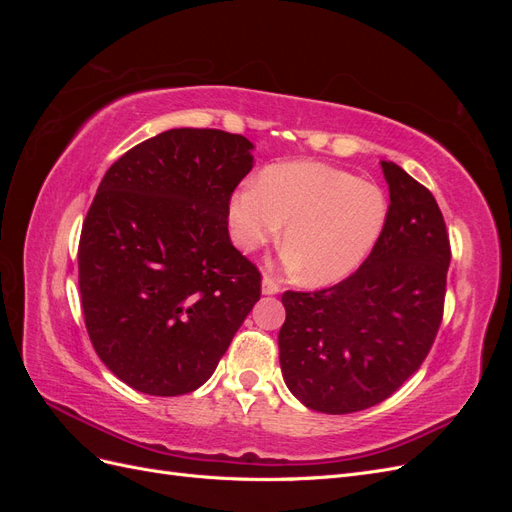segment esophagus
I'll list each match as a JSON object with an SVG mask.
<instances>
[{
	"instance_id": "obj_1",
	"label": "esophagus",
	"mask_w": 512,
	"mask_h": 512,
	"mask_svg": "<svg viewBox=\"0 0 512 512\" xmlns=\"http://www.w3.org/2000/svg\"><path fill=\"white\" fill-rule=\"evenodd\" d=\"M280 290H282L280 284H277L273 277H269V275L262 277V294H277Z\"/></svg>"
}]
</instances>
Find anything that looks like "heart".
Returning <instances> with one entry per match:
<instances>
[{"label":"heart","mask_w":512,"mask_h":512,"mask_svg":"<svg viewBox=\"0 0 512 512\" xmlns=\"http://www.w3.org/2000/svg\"><path fill=\"white\" fill-rule=\"evenodd\" d=\"M232 239L245 252L273 241L286 224L284 262L309 284H335L363 265L386 224V198L374 183L333 166H269L258 185L230 200Z\"/></svg>","instance_id":"1"}]
</instances>
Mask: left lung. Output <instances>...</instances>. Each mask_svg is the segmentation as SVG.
Listing matches in <instances>:
<instances>
[{
    "mask_svg": "<svg viewBox=\"0 0 512 512\" xmlns=\"http://www.w3.org/2000/svg\"><path fill=\"white\" fill-rule=\"evenodd\" d=\"M391 205L374 250L346 280L286 290L280 365L290 393L324 414L391 397L438 335L451 243L436 198L395 162H382Z\"/></svg>",
    "mask_w": 512,
    "mask_h": 512,
    "instance_id": "8db88e82",
    "label": "left lung"
}]
</instances>
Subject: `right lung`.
Masks as SVG:
<instances>
[{"label":"right lung","instance_id":"right-lung-1","mask_svg":"<svg viewBox=\"0 0 512 512\" xmlns=\"http://www.w3.org/2000/svg\"><path fill=\"white\" fill-rule=\"evenodd\" d=\"M252 147L224 130H166L100 181L79 241L83 316L102 363L136 391H196L260 299L258 267L228 237Z\"/></svg>","mask_w":512,"mask_h":512}]
</instances>
